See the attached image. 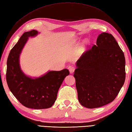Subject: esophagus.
Returning a JSON list of instances; mask_svg holds the SVG:
<instances>
[{
	"instance_id": "1",
	"label": "esophagus",
	"mask_w": 132,
	"mask_h": 132,
	"mask_svg": "<svg viewBox=\"0 0 132 132\" xmlns=\"http://www.w3.org/2000/svg\"><path fill=\"white\" fill-rule=\"evenodd\" d=\"M74 70H75V68H74V66H70V68H69V71H70V73L71 74L74 73Z\"/></svg>"
}]
</instances>
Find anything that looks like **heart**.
<instances>
[{"label": "heart", "instance_id": "obj_1", "mask_svg": "<svg viewBox=\"0 0 132 132\" xmlns=\"http://www.w3.org/2000/svg\"><path fill=\"white\" fill-rule=\"evenodd\" d=\"M87 42H85L82 45H81V48H82V49H85V47H86V45H87Z\"/></svg>", "mask_w": 132, "mask_h": 132}]
</instances>
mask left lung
<instances>
[{"label": "left lung", "instance_id": "left-lung-1", "mask_svg": "<svg viewBox=\"0 0 132 132\" xmlns=\"http://www.w3.org/2000/svg\"><path fill=\"white\" fill-rule=\"evenodd\" d=\"M73 76L80 104L94 109L112 102L125 80V58L113 36L99 35L96 44L76 63Z\"/></svg>", "mask_w": 132, "mask_h": 132}]
</instances>
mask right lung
Wrapping results in <instances>:
<instances>
[{
	"label": "right lung",
	"instance_id": "1",
	"mask_svg": "<svg viewBox=\"0 0 132 132\" xmlns=\"http://www.w3.org/2000/svg\"><path fill=\"white\" fill-rule=\"evenodd\" d=\"M38 34L36 30L25 32L11 50L7 61L6 81L10 90L23 106L33 109H45L52 106L68 69L50 71L39 78H32L22 72L20 55L29 37Z\"/></svg>",
	"mask_w": 132,
	"mask_h": 132
}]
</instances>
